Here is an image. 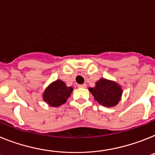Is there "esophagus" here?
<instances>
[{"instance_id": "esophagus-1", "label": "esophagus", "mask_w": 155, "mask_h": 155, "mask_svg": "<svg viewBox=\"0 0 155 155\" xmlns=\"http://www.w3.org/2000/svg\"><path fill=\"white\" fill-rule=\"evenodd\" d=\"M78 88H86V84H78Z\"/></svg>"}]
</instances>
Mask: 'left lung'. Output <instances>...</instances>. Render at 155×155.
Listing matches in <instances>:
<instances>
[{
	"label": "left lung",
	"mask_w": 155,
	"mask_h": 155,
	"mask_svg": "<svg viewBox=\"0 0 155 155\" xmlns=\"http://www.w3.org/2000/svg\"><path fill=\"white\" fill-rule=\"evenodd\" d=\"M94 99L104 107H114L121 99L122 89L117 83L101 78L96 83L95 88H89Z\"/></svg>",
	"instance_id": "obj_1"
}]
</instances>
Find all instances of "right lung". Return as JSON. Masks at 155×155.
Instances as JSON below:
<instances>
[{
    "instance_id": "add662e5",
    "label": "right lung",
    "mask_w": 155,
    "mask_h": 155,
    "mask_svg": "<svg viewBox=\"0 0 155 155\" xmlns=\"http://www.w3.org/2000/svg\"><path fill=\"white\" fill-rule=\"evenodd\" d=\"M72 91V87H67L63 81L57 80L46 88L43 99L51 107H59L67 102Z\"/></svg>"
}]
</instances>
